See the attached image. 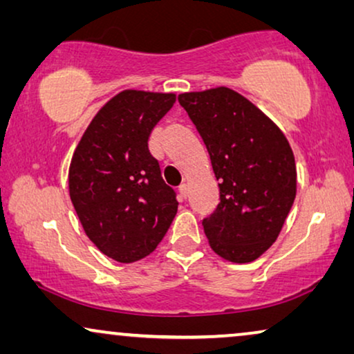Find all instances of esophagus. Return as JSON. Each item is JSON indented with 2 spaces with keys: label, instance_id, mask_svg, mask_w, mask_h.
Instances as JSON below:
<instances>
[{
  "label": "esophagus",
  "instance_id": "34e87169",
  "mask_svg": "<svg viewBox=\"0 0 354 354\" xmlns=\"http://www.w3.org/2000/svg\"><path fill=\"white\" fill-rule=\"evenodd\" d=\"M178 193H180L182 198H187V193H188V187L185 185V183H182L180 187H178Z\"/></svg>",
  "mask_w": 354,
  "mask_h": 354
}]
</instances>
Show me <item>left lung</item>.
I'll return each mask as SVG.
<instances>
[{"label":"left lung","mask_w":354,"mask_h":354,"mask_svg":"<svg viewBox=\"0 0 354 354\" xmlns=\"http://www.w3.org/2000/svg\"><path fill=\"white\" fill-rule=\"evenodd\" d=\"M178 103L201 135L219 180V205L203 219L211 248L232 263H251L277 240L297 196L288 140L227 86L182 93Z\"/></svg>","instance_id":"obj_1"}]
</instances>
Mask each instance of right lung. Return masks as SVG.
Masks as SVG:
<instances>
[{
  "label": "right lung",
  "instance_id": "add662e5",
  "mask_svg": "<svg viewBox=\"0 0 354 354\" xmlns=\"http://www.w3.org/2000/svg\"><path fill=\"white\" fill-rule=\"evenodd\" d=\"M176 103L174 93L124 90L98 111L69 169L72 205L85 234L119 263L153 253L177 214L148 138Z\"/></svg>",
  "mask_w": 354,
  "mask_h": 354
}]
</instances>
